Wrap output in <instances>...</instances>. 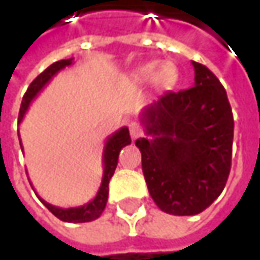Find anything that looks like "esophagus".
<instances>
[{
	"label": "esophagus",
	"mask_w": 260,
	"mask_h": 260,
	"mask_svg": "<svg viewBox=\"0 0 260 260\" xmlns=\"http://www.w3.org/2000/svg\"><path fill=\"white\" fill-rule=\"evenodd\" d=\"M128 126H129V132H131V137H132V138H138V137L143 134L141 126H140L137 122H131Z\"/></svg>",
	"instance_id": "esophagus-1"
}]
</instances>
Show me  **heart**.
Instances as JSON below:
<instances>
[{
    "instance_id": "1",
    "label": "heart",
    "mask_w": 260,
    "mask_h": 260,
    "mask_svg": "<svg viewBox=\"0 0 260 260\" xmlns=\"http://www.w3.org/2000/svg\"><path fill=\"white\" fill-rule=\"evenodd\" d=\"M132 81L137 84H147L152 82L162 88V90H170L173 88L178 81H179V69L175 63H164L159 66L158 61H149L140 68H137L132 72Z\"/></svg>"
}]
</instances>
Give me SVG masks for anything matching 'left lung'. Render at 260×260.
Here are the masks:
<instances>
[{"instance_id":"obj_1","label":"left lung","mask_w":260,"mask_h":260,"mask_svg":"<svg viewBox=\"0 0 260 260\" xmlns=\"http://www.w3.org/2000/svg\"><path fill=\"white\" fill-rule=\"evenodd\" d=\"M194 85L167 91L143 108L146 137L135 146L147 189L172 215H196L223 191L232 161L234 116L224 87L192 61Z\"/></svg>"}]
</instances>
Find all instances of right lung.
Returning <instances> with one entry per match:
<instances>
[{
  "label": "right lung",
  "mask_w": 260,
  "mask_h": 260,
  "mask_svg": "<svg viewBox=\"0 0 260 260\" xmlns=\"http://www.w3.org/2000/svg\"><path fill=\"white\" fill-rule=\"evenodd\" d=\"M72 63H74V58L55 61L49 68H46L37 78L29 84L26 93L24 94V98H22V104H21V110H19V122L18 123L22 122L26 110L29 108V104L46 87V84L54 78L61 69L71 66ZM18 135H19V132H18ZM19 143H21V140H19ZM128 144H131V137L129 129L126 126H123V128H120L119 131H116L114 134H111L107 138L105 146H104V153H102V164H104L102 182H101V186H99L96 196L90 202H87V203H84L81 206H75V208H58V206H54V205L45 202L40 196H37L39 200L57 218H60L61 221H68V223H88V221H93V220L99 218L101 214L104 212L105 206H107V200H108V183H110V179L113 178L114 170L117 167L119 153ZM21 149H22V144H21Z\"/></svg>",
  "instance_id": "add662e5"
}]
</instances>
